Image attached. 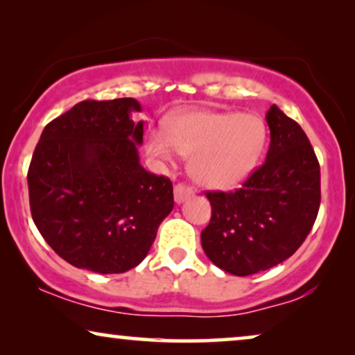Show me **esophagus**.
Masks as SVG:
<instances>
[{"label": "esophagus", "instance_id": "esophagus-1", "mask_svg": "<svg viewBox=\"0 0 355 355\" xmlns=\"http://www.w3.org/2000/svg\"><path fill=\"white\" fill-rule=\"evenodd\" d=\"M192 193V187L186 186V184H178V186H174V200H176V203H182L184 200H187Z\"/></svg>", "mask_w": 355, "mask_h": 355}]
</instances>
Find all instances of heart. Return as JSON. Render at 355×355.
<instances>
[{
    "instance_id": "1",
    "label": "heart",
    "mask_w": 355,
    "mask_h": 355,
    "mask_svg": "<svg viewBox=\"0 0 355 355\" xmlns=\"http://www.w3.org/2000/svg\"><path fill=\"white\" fill-rule=\"evenodd\" d=\"M265 144V128L252 114L193 111L168 123V132L150 130L147 150L173 163L176 152L191 158L197 182L213 189L234 187L249 178Z\"/></svg>"
}]
</instances>
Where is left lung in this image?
<instances>
[{
	"mask_svg": "<svg viewBox=\"0 0 355 355\" xmlns=\"http://www.w3.org/2000/svg\"><path fill=\"white\" fill-rule=\"evenodd\" d=\"M265 163L234 192H207L211 220L203 252L218 268L249 276L289 259L309 236L320 208V164L302 128L273 105L266 113Z\"/></svg>",
	"mask_w": 355,
	"mask_h": 355,
	"instance_id": "8db88e82",
	"label": "left lung"
}]
</instances>
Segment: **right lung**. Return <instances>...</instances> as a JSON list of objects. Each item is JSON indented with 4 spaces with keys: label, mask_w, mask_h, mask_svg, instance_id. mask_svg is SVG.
Wrapping results in <instances>:
<instances>
[{
    "label": "right lung",
    "mask_w": 355,
    "mask_h": 355,
    "mask_svg": "<svg viewBox=\"0 0 355 355\" xmlns=\"http://www.w3.org/2000/svg\"><path fill=\"white\" fill-rule=\"evenodd\" d=\"M134 98L84 100L43 129L27 173L43 239L67 263L124 273L147 257L174 207L173 182L139 162Z\"/></svg>",
    "instance_id": "obj_1"
}]
</instances>
